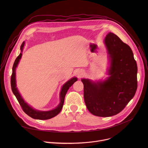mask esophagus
Listing matches in <instances>:
<instances>
[{"label":"esophagus","instance_id":"obj_1","mask_svg":"<svg viewBox=\"0 0 148 148\" xmlns=\"http://www.w3.org/2000/svg\"><path fill=\"white\" fill-rule=\"evenodd\" d=\"M82 74H83V72H82V70H78V71H77V73H76V75H77L78 77H81V76L82 75Z\"/></svg>","mask_w":148,"mask_h":148}]
</instances>
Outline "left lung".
Here are the masks:
<instances>
[{"mask_svg":"<svg viewBox=\"0 0 148 148\" xmlns=\"http://www.w3.org/2000/svg\"><path fill=\"white\" fill-rule=\"evenodd\" d=\"M103 43L110 66L105 79L82 78L86 107L93 115L108 117L118 114L133 98L137 89L136 62L130 47L110 32Z\"/></svg>","mask_w":148,"mask_h":148,"instance_id":"8db88e82","label":"left lung"}]
</instances>
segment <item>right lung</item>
<instances>
[{
    "label": "right lung",
    "instance_id": "right-lung-1",
    "mask_svg": "<svg viewBox=\"0 0 148 148\" xmlns=\"http://www.w3.org/2000/svg\"><path fill=\"white\" fill-rule=\"evenodd\" d=\"M25 45V41H23V43L20 46L21 52L18 56L16 58L13 64V66L12 68V74L11 77V87L12 90L15 97H16L18 102H19L20 106L22 107L23 111L28 115L29 116L33 119H40V120H46L50 118H52L56 115H57L61 111L63 104L64 102L65 96L69 88L73 85V84L77 81V77H73L67 81L64 85L62 86L60 93V103L53 110L50 111H39L34 109L24 100L23 97L20 94L17 88L16 87V69L18 66L20 60L22 58V51Z\"/></svg>",
    "mask_w": 148,
    "mask_h": 148
}]
</instances>
